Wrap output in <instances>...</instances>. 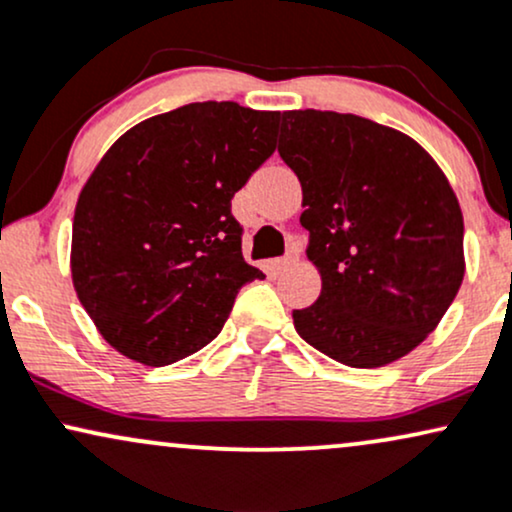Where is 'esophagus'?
I'll use <instances>...</instances> for the list:
<instances>
[{
    "label": "esophagus",
    "instance_id": "1",
    "mask_svg": "<svg viewBox=\"0 0 512 512\" xmlns=\"http://www.w3.org/2000/svg\"><path fill=\"white\" fill-rule=\"evenodd\" d=\"M292 263H297V251H290V254H285L282 258H278V261H275V270H278V273H282V270L290 268Z\"/></svg>",
    "mask_w": 512,
    "mask_h": 512
}]
</instances>
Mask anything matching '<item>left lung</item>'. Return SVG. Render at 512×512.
I'll list each match as a JSON object with an SVG mask.
<instances>
[{
  "instance_id": "left-lung-1",
  "label": "left lung",
  "mask_w": 512,
  "mask_h": 512,
  "mask_svg": "<svg viewBox=\"0 0 512 512\" xmlns=\"http://www.w3.org/2000/svg\"><path fill=\"white\" fill-rule=\"evenodd\" d=\"M280 158L299 177L306 256L321 294L294 328L335 362L376 369L438 326L465 278L462 210L410 136L357 114L282 112Z\"/></svg>"
}]
</instances>
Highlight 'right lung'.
I'll use <instances>...</instances> for the list:
<instances>
[{"label":"right lung","mask_w":512,"mask_h":512,"mask_svg":"<svg viewBox=\"0 0 512 512\" xmlns=\"http://www.w3.org/2000/svg\"><path fill=\"white\" fill-rule=\"evenodd\" d=\"M280 112L191 102L136 124L78 196L71 278L117 352L165 366L218 338L244 261L232 198L275 150Z\"/></svg>","instance_id":"1"}]
</instances>
